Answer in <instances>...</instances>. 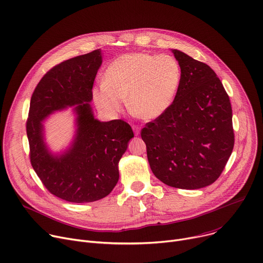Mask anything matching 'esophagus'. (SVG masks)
Returning <instances> with one entry per match:
<instances>
[{
    "label": "esophagus",
    "instance_id": "esophagus-1",
    "mask_svg": "<svg viewBox=\"0 0 263 263\" xmlns=\"http://www.w3.org/2000/svg\"><path fill=\"white\" fill-rule=\"evenodd\" d=\"M133 131L136 136H138L139 133H141V129H139V127H137V126H133Z\"/></svg>",
    "mask_w": 263,
    "mask_h": 263
}]
</instances>
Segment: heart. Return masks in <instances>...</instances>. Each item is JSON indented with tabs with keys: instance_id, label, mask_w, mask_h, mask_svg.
I'll list each match as a JSON object with an SVG mask.
<instances>
[{
	"instance_id": "b5f03b06",
	"label": "heart",
	"mask_w": 263,
	"mask_h": 263,
	"mask_svg": "<svg viewBox=\"0 0 263 263\" xmlns=\"http://www.w3.org/2000/svg\"><path fill=\"white\" fill-rule=\"evenodd\" d=\"M182 80L179 61L171 55L128 52L106 69L103 82L95 85L92 97L96 108L108 117L128 108L135 116L154 120L172 106Z\"/></svg>"
}]
</instances>
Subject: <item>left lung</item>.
Here are the masks:
<instances>
[{"label": "left lung", "mask_w": 263, "mask_h": 263, "mask_svg": "<svg viewBox=\"0 0 263 263\" xmlns=\"http://www.w3.org/2000/svg\"><path fill=\"white\" fill-rule=\"evenodd\" d=\"M182 69L170 109L142 130L154 176L181 189L213 184L233 152L235 137L230 97L207 64L171 49Z\"/></svg>", "instance_id": "1"}]
</instances>
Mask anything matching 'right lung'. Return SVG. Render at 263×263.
<instances>
[{
  "mask_svg": "<svg viewBox=\"0 0 263 263\" xmlns=\"http://www.w3.org/2000/svg\"><path fill=\"white\" fill-rule=\"evenodd\" d=\"M101 63V49L61 62L43 76L30 99L26 132L31 166L50 194L67 202L89 203L107 197L118 182V163L134 137L126 121H100L94 116L90 102ZM72 106L74 137L55 154L45 142L43 122Z\"/></svg>",
  "mask_w": 263,
  "mask_h": 263,
  "instance_id": "add662e5",
  "label": "right lung"
}]
</instances>
